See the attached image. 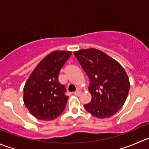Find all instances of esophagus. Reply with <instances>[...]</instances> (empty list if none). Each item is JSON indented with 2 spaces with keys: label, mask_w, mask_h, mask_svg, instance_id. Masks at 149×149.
I'll return each mask as SVG.
<instances>
[{
  "label": "esophagus",
  "mask_w": 149,
  "mask_h": 149,
  "mask_svg": "<svg viewBox=\"0 0 149 149\" xmlns=\"http://www.w3.org/2000/svg\"><path fill=\"white\" fill-rule=\"evenodd\" d=\"M80 93H81V91H80V90H77L76 91L74 92V94L77 95V96H79V95L80 94Z\"/></svg>",
  "instance_id": "1"
}]
</instances>
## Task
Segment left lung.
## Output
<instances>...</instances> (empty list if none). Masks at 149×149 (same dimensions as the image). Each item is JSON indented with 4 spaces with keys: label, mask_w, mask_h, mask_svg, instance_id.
Wrapping results in <instances>:
<instances>
[{
    "label": "left lung",
    "mask_w": 149,
    "mask_h": 149,
    "mask_svg": "<svg viewBox=\"0 0 149 149\" xmlns=\"http://www.w3.org/2000/svg\"><path fill=\"white\" fill-rule=\"evenodd\" d=\"M74 55L90 80L91 101L84 104V108L99 118L116 114L124 105L130 91V80L124 68L94 48L75 51Z\"/></svg>",
    "instance_id": "8db88e82"
}]
</instances>
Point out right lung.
I'll use <instances>...</instances> for the list:
<instances>
[{
  "label": "right lung",
  "mask_w": 149,
  "mask_h": 149,
  "mask_svg": "<svg viewBox=\"0 0 149 149\" xmlns=\"http://www.w3.org/2000/svg\"><path fill=\"white\" fill-rule=\"evenodd\" d=\"M72 55L69 51H54L42 59L31 74L23 88L25 107L35 118L51 121L66 107V89L58 82V74Z\"/></svg>",
  "instance_id": "1"
}]
</instances>
